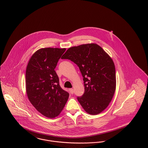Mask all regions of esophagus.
Listing matches in <instances>:
<instances>
[{
  "label": "esophagus",
  "instance_id": "esophagus-1",
  "mask_svg": "<svg viewBox=\"0 0 148 148\" xmlns=\"http://www.w3.org/2000/svg\"><path fill=\"white\" fill-rule=\"evenodd\" d=\"M69 91L71 94H73V89L72 88H71L69 89Z\"/></svg>",
  "mask_w": 148,
  "mask_h": 148
}]
</instances>
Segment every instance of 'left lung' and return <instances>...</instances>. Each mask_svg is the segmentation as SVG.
<instances>
[{
	"instance_id": "left-lung-1",
	"label": "left lung",
	"mask_w": 148,
	"mask_h": 148,
	"mask_svg": "<svg viewBox=\"0 0 148 148\" xmlns=\"http://www.w3.org/2000/svg\"><path fill=\"white\" fill-rule=\"evenodd\" d=\"M62 59H68L79 68L83 77L84 93L77 99L92 115L103 111L111 101L116 90V69L112 59L96 44L69 48Z\"/></svg>"
}]
</instances>
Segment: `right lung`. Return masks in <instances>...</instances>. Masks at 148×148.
Here are the masks:
<instances>
[{"label":"right lung","instance_id":"1","mask_svg":"<svg viewBox=\"0 0 148 148\" xmlns=\"http://www.w3.org/2000/svg\"><path fill=\"white\" fill-rule=\"evenodd\" d=\"M65 50L58 48L40 49L32 56L26 69L28 99L38 111L51 119L60 113L69 95L60 86L55 71Z\"/></svg>","mask_w":148,"mask_h":148}]
</instances>
